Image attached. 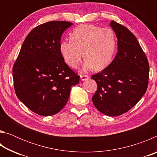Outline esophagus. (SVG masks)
<instances>
[{"label": "esophagus", "mask_w": 157, "mask_h": 157, "mask_svg": "<svg viewBox=\"0 0 157 157\" xmlns=\"http://www.w3.org/2000/svg\"><path fill=\"white\" fill-rule=\"evenodd\" d=\"M89 78V75H80V78L82 81L86 80V79H87Z\"/></svg>", "instance_id": "obj_1"}]
</instances>
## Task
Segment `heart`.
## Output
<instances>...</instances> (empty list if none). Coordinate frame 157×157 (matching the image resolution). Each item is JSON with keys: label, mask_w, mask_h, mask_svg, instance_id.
Segmentation results:
<instances>
[{"label": "heart", "mask_w": 157, "mask_h": 157, "mask_svg": "<svg viewBox=\"0 0 157 157\" xmlns=\"http://www.w3.org/2000/svg\"><path fill=\"white\" fill-rule=\"evenodd\" d=\"M116 49V37L109 28L94 25H81L71 33L70 40L61 42L59 50L63 60L73 68L79 66L84 57V69L94 67L102 70L112 59Z\"/></svg>", "instance_id": "b5f03b06"}]
</instances>
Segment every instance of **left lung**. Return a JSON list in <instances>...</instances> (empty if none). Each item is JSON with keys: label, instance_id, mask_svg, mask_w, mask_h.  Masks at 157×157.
Instances as JSON below:
<instances>
[{"label": "left lung", "instance_id": "8db88e82", "mask_svg": "<svg viewBox=\"0 0 157 157\" xmlns=\"http://www.w3.org/2000/svg\"><path fill=\"white\" fill-rule=\"evenodd\" d=\"M110 25L118 38V52L107 68L92 75L98 86L92 101L102 113L118 116L131 109L145 94L150 66L131 31L114 21Z\"/></svg>", "mask_w": 157, "mask_h": 157}]
</instances>
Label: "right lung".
Returning a JSON list of instances; mask_svg holds the SVG:
<instances>
[{
    "label": "right lung",
    "mask_w": 157,
    "mask_h": 157,
    "mask_svg": "<svg viewBox=\"0 0 157 157\" xmlns=\"http://www.w3.org/2000/svg\"><path fill=\"white\" fill-rule=\"evenodd\" d=\"M73 25L51 21L26 36L12 68L16 95L29 109L40 116H52L68 102L71 86L79 77L60 53L61 37Z\"/></svg>",
    "instance_id": "right-lung-1"
}]
</instances>
